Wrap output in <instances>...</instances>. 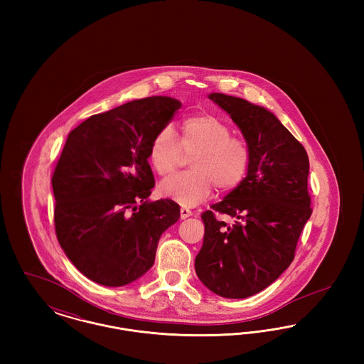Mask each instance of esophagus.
Returning <instances> with one entry per match:
<instances>
[{"label":"esophagus","mask_w":364,"mask_h":364,"mask_svg":"<svg viewBox=\"0 0 364 364\" xmlns=\"http://www.w3.org/2000/svg\"><path fill=\"white\" fill-rule=\"evenodd\" d=\"M191 215H192V211H191L190 208H180V218H181V220H186V218H188Z\"/></svg>","instance_id":"obj_1"}]
</instances>
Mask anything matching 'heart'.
<instances>
[{
  "label": "heart",
  "instance_id": "obj_1",
  "mask_svg": "<svg viewBox=\"0 0 364 364\" xmlns=\"http://www.w3.org/2000/svg\"><path fill=\"white\" fill-rule=\"evenodd\" d=\"M177 138L171 125L162 127L149 146V161L159 176H168L186 161L191 172L174 174L159 183L162 196L192 208L213 193L217 187L229 192L239 187L251 165V150L245 140L232 136L230 127L208 113L193 114L180 124Z\"/></svg>",
  "mask_w": 364,
  "mask_h": 364
}]
</instances>
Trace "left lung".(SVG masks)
<instances>
[{
    "label": "left lung",
    "instance_id": "left-lung-1",
    "mask_svg": "<svg viewBox=\"0 0 364 364\" xmlns=\"http://www.w3.org/2000/svg\"><path fill=\"white\" fill-rule=\"evenodd\" d=\"M208 98L240 128L251 165L242 184L202 214L205 237L195 272L211 292L244 299L267 288L294 260L311 217L310 164L301 143L267 109L220 92ZM217 212L235 224L217 220Z\"/></svg>",
    "mask_w": 364,
    "mask_h": 364
}]
</instances>
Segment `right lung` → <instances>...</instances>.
<instances>
[{"instance_id":"obj_1","label":"right lung","mask_w":364,"mask_h":364,"mask_svg":"<svg viewBox=\"0 0 364 364\" xmlns=\"http://www.w3.org/2000/svg\"><path fill=\"white\" fill-rule=\"evenodd\" d=\"M180 107L161 95L131 101L91 116L65 141L52 177L55 235L75 267L101 285L141 277L180 218L173 200L147 199L156 186L150 141Z\"/></svg>"}]
</instances>
